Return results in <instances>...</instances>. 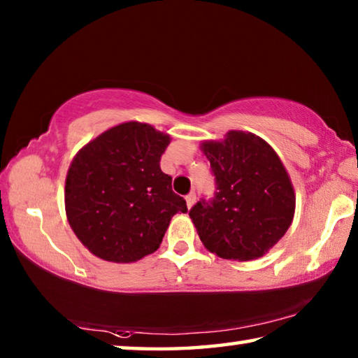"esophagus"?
Returning <instances> with one entry per match:
<instances>
[{"label": "esophagus", "mask_w": 358, "mask_h": 358, "mask_svg": "<svg viewBox=\"0 0 358 358\" xmlns=\"http://www.w3.org/2000/svg\"><path fill=\"white\" fill-rule=\"evenodd\" d=\"M194 202H196V192H189L186 196V205H187V208H191L192 205H194Z\"/></svg>", "instance_id": "1"}]
</instances>
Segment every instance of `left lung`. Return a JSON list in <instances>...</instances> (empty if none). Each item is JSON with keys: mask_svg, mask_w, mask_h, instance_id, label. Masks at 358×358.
<instances>
[{"mask_svg": "<svg viewBox=\"0 0 358 358\" xmlns=\"http://www.w3.org/2000/svg\"><path fill=\"white\" fill-rule=\"evenodd\" d=\"M201 150L216 180L215 197L189 211L201 241L222 259L262 257L284 237L295 213L294 186L280 156L245 131L203 141Z\"/></svg>", "mask_w": 358, "mask_h": 358, "instance_id": "8db88e82", "label": "left lung"}]
</instances>
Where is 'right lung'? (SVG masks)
<instances>
[{"instance_id": "obj_1", "label": "right lung", "mask_w": 358, "mask_h": 358, "mask_svg": "<svg viewBox=\"0 0 358 358\" xmlns=\"http://www.w3.org/2000/svg\"><path fill=\"white\" fill-rule=\"evenodd\" d=\"M171 136L126 121L77 151L64 186L71 229L96 257L131 264L153 254L186 201L172 191L159 161Z\"/></svg>"}]
</instances>
